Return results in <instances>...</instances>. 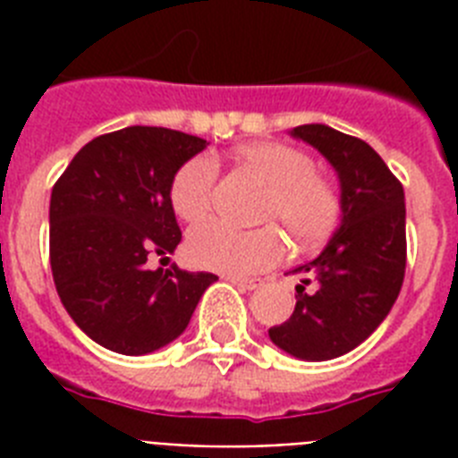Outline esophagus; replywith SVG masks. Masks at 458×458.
I'll return each mask as SVG.
<instances>
[{
    "label": "esophagus",
    "mask_w": 458,
    "mask_h": 458,
    "mask_svg": "<svg viewBox=\"0 0 458 458\" xmlns=\"http://www.w3.org/2000/svg\"><path fill=\"white\" fill-rule=\"evenodd\" d=\"M228 283H233V285L242 287V290H257L259 285H261V280L259 278H237V276H228Z\"/></svg>",
    "instance_id": "esophagus-1"
}]
</instances>
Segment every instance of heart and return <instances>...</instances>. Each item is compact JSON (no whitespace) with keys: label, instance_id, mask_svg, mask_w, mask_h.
Returning a JSON list of instances; mask_svg holds the SVG:
<instances>
[{"label":"heart","instance_id":"heart-1","mask_svg":"<svg viewBox=\"0 0 458 458\" xmlns=\"http://www.w3.org/2000/svg\"><path fill=\"white\" fill-rule=\"evenodd\" d=\"M237 161L268 185L266 218H278L294 242L311 244L326 237L340 216V197L326 178L313 173L304 152L280 142H251L237 149ZM218 164L197 154L180 165L171 182L173 211L182 221L211 214ZM187 257L194 266L225 276H250L271 268L283 257V237L276 228L240 230L221 221L201 223L187 235Z\"/></svg>","mask_w":458,"mask_h":458}]
</instances>
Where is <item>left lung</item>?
Instances as JSON below:
<instances>
[{
  "instance_id": "8db88e82",
  "label": "left lung",
  "mask_w": 458,
  "mask_h": 458,
  "mask_svg": "<svg viewBox=\"0 0 458 458\" xmlns=\"http://www.w3.org/2000/svg\"><path fill=\"white\" fill-rule=\"evenodd\" d=\"M290 135L333 165L342 216L318 257L294 268L304 278L294 311L268 337L294 359L327 361L370 337L397 301L406 268L404 187L363 140L323 123L297 125Z\"/></svg>"
}]
</instances>
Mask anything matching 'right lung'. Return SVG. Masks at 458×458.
Returning <instances> with one entry per match:
<instances>
[{
    "label": "right lung",
    "mask_w": 458,
    "mask_h": 458,
    "mask_svg": "<svg viewBox=\"0 0 458 458\" xmlns=\"http://www.w3.org/2000/svg\"><path fill=\"white\" fill-rule=\"evenodd\" d=\"M187 132L131 125L68 164L49 201V261L61 304L97 344L152 354L185 333L214 273L152 268L180 244L171 182L207 149Z\"/></svg>",
    "instance_id": "obj_1"
}]
</instances>
